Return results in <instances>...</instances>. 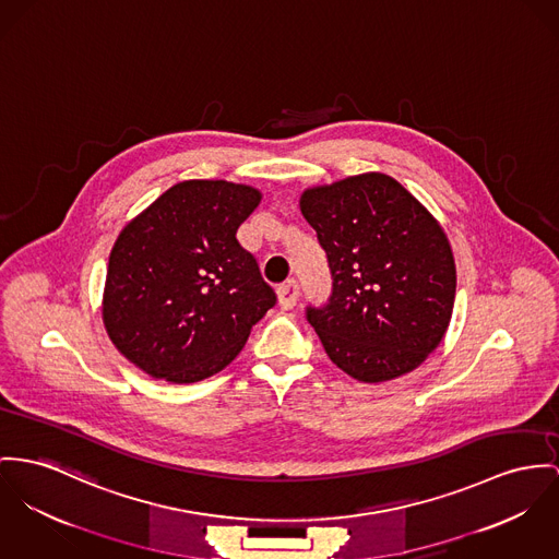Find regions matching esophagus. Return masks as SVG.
Wrapping results in <instances>:
<instances>
[{
  "mask_svg": "<svg viewBox=\"0 0 559 559\" xmlns=\"http://www.w3.org/2000/svg\"><path fill=\"white\" fill-rule=\"evenodd\" d=\"M276 294H278V304H281V308L289 310V308H294V306H296V301L300 298V285H298V281H296V278H289V281H285L283 285H278Z\"/></svg>",
  "mask_w": 559,
  "mask_h": 559,
  "instance_id": "obj_1",
  "label": "esophagus"
}]
</instances>
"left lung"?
Returning <instances> with one entry per match:
<instances>
[{"label":"left lung","mask_w":559,"mask_h":559,"mask_svg":"<svg viewBox=\"0 0 559 559\" xmlns=\"http://www.w3.org/2000/svg\"><path fill=\"white\" fill-rule=\"evenodd\" d=\"M300 209L334 278L328 304L306 308L328 357L364 383L421 366L449 328L457 283L438 221L379 173L306 189Z\"/></svg>","instance_id":"left-lung-1"}]
</instances>
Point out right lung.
<instances>
[{"label": "right lung", "mask_w": 559, "mask_h": 559, "mask_svg": "<svg viewBox=\"0 0 559 559\" xmlns=\"http://www.w3.org/2000/svg\"><path fill=\"white\" fill-rule=\"evenodd\" d=\"M261 193L227 180H185L119 234L102 314L131 364L170 383H198L242 350L276 304L236 231Z\"/></svg>", "instance_id": "add662e5"}]
</instances>
